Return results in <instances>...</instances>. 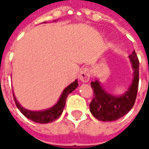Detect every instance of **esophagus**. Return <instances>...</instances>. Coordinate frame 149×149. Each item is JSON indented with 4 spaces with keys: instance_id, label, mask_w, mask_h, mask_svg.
Instances as JSON below:
<instances>
[{
    "instance_id": "1",
    "label": "esophagus",
    "mask_w": 149,
    "mask_h": 149,
    "mask_svg": "<svg viewBox=\"0 0 149 149\" xmlns=\"http://www.w3.org/2000/svg\"><path fill=\"white\" fill-rule=\"evenodd\" d=\"M78 78H79V80L81 82L87 83L88 81H89V79H90V70H89V68H82L81 71H80V74H79Z\"/></svg>"
}]
</instances>
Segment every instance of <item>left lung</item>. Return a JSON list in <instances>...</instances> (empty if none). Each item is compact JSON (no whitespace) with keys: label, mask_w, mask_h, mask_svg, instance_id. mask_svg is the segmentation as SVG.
I'll return each mask as SVG.
<instances>
[{"label":"left lung","mask_w":149,"mask_h":149,"mask_svg":"<svg viewBox=\"0 0 149 149\" xmlns=\"http://www.w3.org/2000/svg\"><path fill=\"white\" fill-rule=\"evenodd\" d=\"M128 57L133 70V78L131 85L124 94L114 96L109 93L97 79L91 82L94 95L89 108L91 113L99 120L106 122L118 120L127 114L134 105L139 84V61L135 51Z\"/></svg>","instance_id":"8db88e82"}]
</instances>
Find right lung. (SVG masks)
I'll list each match as a JSON object with an SVG mask.
<instances>
[{
  "label": "right lung",
  "instance_id": "obj_1",
  "mask_svg": "<svg viewBox=\"0 0 149 149\" xmlns=\"http://www.w3.org/2000/svg\"><path fill=\"white\" fill-rule=\"evenodd\" d=\"M77 86L78 81L77 80H76L64 89L56 104H55L53 106L49 109L40 110V111H31V110L26 109L19 104V102L15 97L14 94H13V98H14L15 103H16V105L18 108V109L21 111V113L24 116H26L27 118L34 122L40 123V124H46V123L54 121L61 116L65 106V102H66L68 95L71 93L72 91L75 90L77 88Z\"/></svg>",
  "mask_w": 149,
  "mask_h": 149
}]
</instances>
